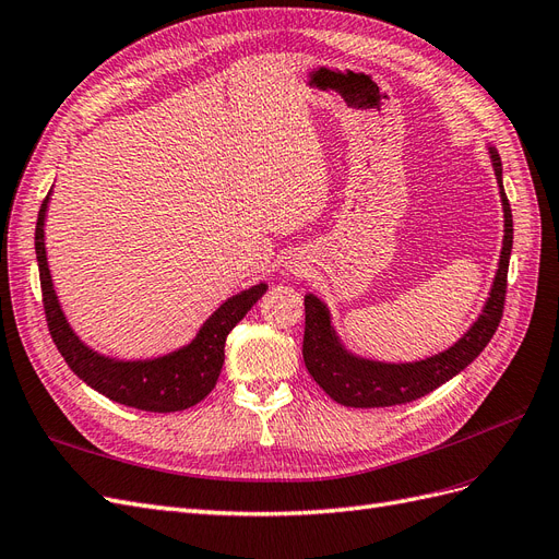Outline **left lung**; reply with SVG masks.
Masks as SVG:
<instances>
[{
    "label": "left lung",
    "mask_w": 559,
    "mask_h": 559,
    "mask_svg": "<svg viewBox=\"0 0 559 559\" xmlns=\"http://www.w3.org/2000/svg\"><path fill=\"white\" fill-rule=\"evenodd\" d=\"M489 158H492L495 165L503 205V247L499 270L480 317L473 321V326L452 347L413 364H384L357 357V354L347 352L341 337L335 335L324 302L314 294L306 296L302 359H306L308 373L333 401L347 405V408H386V405L411 403L427 396L436 386L452 380L456 373H462L487 347V343L492 341L503 314L506 277H509V261L513 249V214L503 191L501 158L495 146H489Z\"/></svg>",
    "instance_id": "8db88e82"
}]
</instances>
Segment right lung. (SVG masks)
Wrapping results in <instances>:
<instances>
[{
    "label": "right lung",
    "instance_id": "obj_1",
    "mask_svg": "<svg viewBox=\"0 0 559 559\" xmlns=\"http://www.w3.org/2000/svg\"><path fill=\"white\" fill-rule=\"evenodd\" d=\"M48 200L50 193L44 198L37 216L35 249L48 331L67 366L95 392L116 403H123L128 408L146 413H177L200 403L212 392L218 373H222L228 333L253 308V302L267 292V284L261 282L222 302V308L200 326L189 345L165 354V357L144 361H118L105 357V354H97L79 341V335L67 324V317L58 302L44 245Z\"/></svg>",
    "mask_w": 559,
    "mask_h": 559
}]
</instances>
